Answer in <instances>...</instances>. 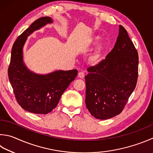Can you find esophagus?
Masks as SVG:
<instances>
[{
  "label": "esophagus",
  "mask_w": 153,
  "mask_h": 153,
  "mask_svg": "<svg viewBox=\"0 0 153 153\" xmlns=\"http://www.w3.org/2000/svg\"><path fill=\"white\" fill-rule=\"evenodd\" d=\"M78 76H79L80 79H83V78L85 77V74L83 72H80V73H79V74H78Z\"/></svg>",
  "instance_id": "1"
}]
</instances>
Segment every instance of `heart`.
I'll use <instances>...</instances> for the list:
<instances>
[{
    "label": "heart",
    "mask_w": 153,
    "mask_h": 153,
    "mask_svg": "<svg viewBox=\"0 0 153 153\" xmlns=\"http://www.w3.org/2000/svg\"><path fill=\"white\" fill-rule=\"evenodd\" d=\"M99 39V36H94L91 39L90 42L91 46H94L97 44L98 41ZM106 48L105 42H102L99 43L96 48V49L92 53L90 56L88 57V62L91 65L93 66H98L101 63L103 59L104 53Z\"/></svg>",
    "instance_id": "heart-1"
}]
</instances>
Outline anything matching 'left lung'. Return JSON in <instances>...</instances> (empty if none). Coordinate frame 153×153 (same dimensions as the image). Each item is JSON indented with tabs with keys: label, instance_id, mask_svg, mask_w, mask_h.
I'll return each instance as SVG.
<instances>
[{
	"label": "left lung",
	"instance_id": "obj_1",
	"mask_svg": "<svg viewBox=\"0 0 153 153\" xmlns=\"http://www.w3.org/2000/svg\"><path fill=\"white\" fill-rule=\"evenodd\" d=\"M139 56L127 31L119 25L113 49L98 66L89 67L85 76L86 108L98 119L119 114L134 90Z\"/></svg>",
	"mask_w": 153,
	"mask_h": 153
}]
</instances>
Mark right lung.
Wrapping results in <instances>:
<instances>
[{"label": "right lung", "mask_w": 153, "mask_h": 153, "mask_svg": "<svg viewBox=\"0 0 153 153\" xmlns=\"http://www.w3.org/2000/svg\"><path fill=\"white\" fill-rule=\"evenodd\" d=\"M49 16L37 19L32 23L14 42L8 70V79L17 102L30 112L45 114L56 107L65 91L75 79L76 69L57 70L46 74L34 73L28 68L23 60V48L27 37L35 30L52 24Z\"/></svg>", "instance_id": "1"}]
</instances>
